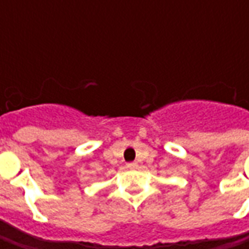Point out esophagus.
I'll list each match as a JSON object with an SVG mask.
<instances>
[{
  "mask_svg": "<svg viewBox=\"0 0 249 249\" xmlns=\"http://www.w3.org/2000/svg\"><path fill=\"white\" fill-rule=\"evenodd\" d=\"M126 168H129V169H136V168H137V162H128V164H126Z\"/></svg>",
  "mask_w": 249,
  "mask_h": 249,
  "instance_id": "esophagus-1",
  "label": "esophagus"
}]
</instances>
